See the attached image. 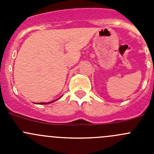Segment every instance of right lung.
I'll use <instances>...</instances> for the list:
<instances>
[{"label": "right lung", "mask_w": 154, "mask_h": 154, "mask_svg": "<svg viewBox=\"0 0 154 154\" xmlns=\"http://www.w3.org/2000/svg\"><path fill=\"white\" fill-rule=\"evenodd\" d=\"M53 101H51V102H48V103H40V104H48V103H52Z\"/></svg>", "instance_id": "1"}]
</instances>
